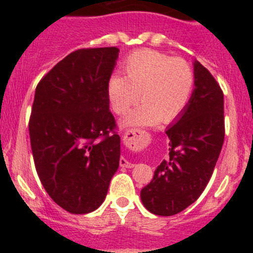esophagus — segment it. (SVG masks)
<instances>
[{
  "instance_id": "34e87169",
  "label": "esophagus",
  "mask_w": 253,
  "mask_h": 253,
  "mask_svg": "<svg viewBox=\"0 0 253 253\" xmlns=\"http://www.w3.org/2000/svg\"><path fill=\"white\" fill-rule=\"evenodd\" d=\"M119 163H120V166H122V167H126V169H131V167H134V163L129 162V161H126V160H125V158H123V157L120 158Z\"/></svg>"
}]
</instances>
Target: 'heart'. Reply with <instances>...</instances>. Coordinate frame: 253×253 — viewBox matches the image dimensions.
Masks as SVG:
<instances>
[{
	"label": "heart",
	"instance_id": "1",
	"mask_svg": "<svg viewBox=\"0 0 253 253\" xmlns=\"http://www.w3.org/2000/svg\"><path fill=\"white\" fill-rule=\"evenodd\" d=\"M123 69L125 77L113 75L107 81V99L113 111L124 115L139 97L143 101L123 120L124 126L169 123L186 109L195 78L184 59L143 49L129 55Z\"/></svg>",
	"mask_w": 253,
	"mask_h": 253
}]
</instances>
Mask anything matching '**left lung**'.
Returning <instances> with one entry per match:
<instances>
[{
	"label": "left lung",
	"instance_id": "left-lung-1",
	"mask_svg": "<svg viewBox=\"0 0 253 253\" xmlns=\"http://www.w3.org/2000/svg\"><path fill=\"white\" fill-rule=\"evenodd\" d=\"M195 88L176 122L167 128L169 158L163 160L140 191L156 215L180 213L202 195L213 175L224 142V97L211 73L194 62Z\"/></svg>",
	"mask_w": 253,
	"mask_h": 253
}]
</instances>
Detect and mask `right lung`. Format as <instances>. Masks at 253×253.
<instances>
[{"label": "right lung", "mask_w": 253, "mask_h": 253, "mask_svg": "<svg viewBox=\"0 0 253 253\" xmlns=\"http://www.w3.org/2000/svg\"><path fill=\"white\" fill-rule=\"evenodd\" d=\"M119 49H78L35 90L29 133L35 169L48 195L72 214L104 203L119 167L120 137L106 86Z\"/></svg>", "instance_id": "obj_1"}]
</instances>
